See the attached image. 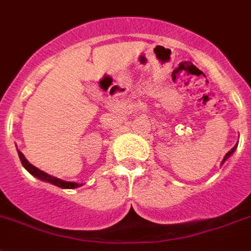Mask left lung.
<instances>
[{"mask_svg":"<svg viewBox=\"0 0 251 251\" xmlns=\"http://www.w3.org/2000/svg\"><path fill=\"white\" fill-rule=\"evenodd\" d=\"M236 148H237V144L235 145V147H233V148L228 151V153H226V155H225V158H223L222 165H223V163H225V162H226V159H228V158L231 157V154H233V151H235V149H236Z\"/></svg>","mask_w":251,"mask_h":251,"instance_id":"obj_1","label":"left lung"}]
</instances>
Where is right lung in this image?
Wrapping results in <instances>:
<instances>
[{
	"mask_svg": "<svg viewBox=\"0 0 251 251\" xmlns=\"http://www.w3.org/2000/svg\"><path fill=\"white\" fill-rule=\"evenodd\" d=\"M18 154L20 157V161H22L23 166L25 167V170L29 172L30 175H33L34 177L39 178L42 181H46V182H50V184L54 185V186H58L61 189H76V187L81 186L83 184H77V182H70V181H64L61 178L54 177V176H50V175L46 174L44 171H41L39 168H37L35 166H33L31 163H29V161L24 157L22 151L18 149Z\"/></svg>",
	"mask_w": 251,
	"mask_h": 251,
	"instance_id": "add662e5",
	"label": "right lung"
}]
</instances>
